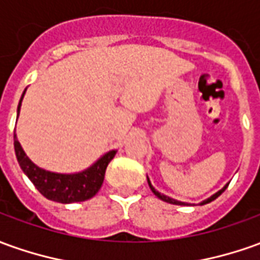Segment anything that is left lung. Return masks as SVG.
Returning <instances> with one entry per match:
<instances>
[{"label":"left lung","mask_w":260,"mask_h":260,"mask_svg":"<svg viewBox=\"0 0 260 260\" xmlns=\"http://www.w3.org/2000/svg\"><path fill=\"white\" fill-rule=\"evenodd\" d=\"M147 181H148V185H150V188H151V191H153V192H154V195H155V197H158L160 200H162V201H166V202H170V204H174V205H185V202L177 201V200H173V198H170V197H167V195L160 194V192H158V191H157V189H155V188H154L153 185H151V182H150V180H148V178H147ZM228 185H229V184H226V185H225V187H223L222 189H219V191H218V192H215V194L212 195V197H209L208 200L202 201L201 205H204V204H208V202L216 200V198H218V197L222 194L223 191H225V189L228 188Z\"/></svg>","instance_id":"1"}]
</instances>
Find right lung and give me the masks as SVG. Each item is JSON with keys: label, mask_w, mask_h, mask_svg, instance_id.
I'll list each match as a JSON object with an SVG mask.
<instances>
[{"label": "right lung", "mask_w": 260, "mask_h": 260, "mask_svg": "<svg viewBox=\"0 0 260 260\" xmlns=\"http://www.w3.org/2000/svg\"><path fill=\"white\" fill-rule=\"evenodd\" d=\"M24 94L25 92L22 93V98L18 105V114L21 110V102L24 99ZM14 148H15V155L19 162V167L28 175V178L31 180L38 191L44 195L45 198L55 202H62V204L86 201L98 194L105 180L107 166L116 155V150H112L96 161L92 167H89L82 173L58 174V173H51L35 166L26 157L15 134H14Z\"/></svg>", "instance_id": "add662e5"}]
</instances>
